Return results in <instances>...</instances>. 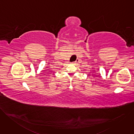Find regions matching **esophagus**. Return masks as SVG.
Here are the masks:
<instances>
[{
  "instance_id": "esophagus-1",
  "label": "esophagus",
  "mask_w": 134,
  "mask_h": 134,
  "mask_svg": "<svg viewBox=\"0 0 134 134\" xmlns=\"http://www.w3.org/2000/svg\"><path fill=\"white\" fill-rule=\"evenodd\" d=\"M79 62V60L78 59H77V60H76L75 62H73L72 63V64H74V65H76V64H77V63Z\"/></svg>"
}]
</instances>
